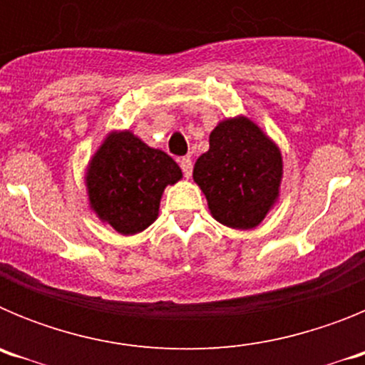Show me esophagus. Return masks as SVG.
I'll return each instance as SVG.
<instances>
[{
    "label": "esophagus",
    "mask_w": 365,
    "mask_h": 365,
    "mask_svg": "<svg viewBox=\"0 0 365 365\" xmlns=\"http://www.w3.org/2000/svg\"><path fill=\"white\" fill-rule=\"evenodd\" d=\"M179 164H180V170H182V173H185L186 179H190V177H192V168H193L192 159H190V157H182V159L179 160Z\"/></svg>",
    "instance_id": "esophagus-1"
}]
</instances>
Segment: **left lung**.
Instances as JSON below:
<instances>
[{
  "label": "left lung",
  "mask_w": 365,
  "mask_h": 365,
  "mask_svg": "<svg viewBox=\"0 0 365 365\" xmlns=\"http://www.w3.org/2000/svg\"><path fill=\"white\" fill-rule=\"evenodd\" d=\"M282 151L247 117L227 118L210 133V150L193 166L215 221L237 230L256 228L279 197Z\"/></svg>",
  "instance_id": "1"
}]
</instances>
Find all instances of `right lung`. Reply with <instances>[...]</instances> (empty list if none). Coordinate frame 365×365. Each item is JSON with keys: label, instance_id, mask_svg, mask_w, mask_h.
Instances as JSON below:
<instances>
[{"label": "right lung", "instance_id": "1", "mask_svg": "<svg viewBox=\"0 0 365 365\" xmlns=\"http://www.w3.org/2000/svg\"><path fill=\"white\" fill-rule=\"evenodd\" d=\"M182 177L175 160L131 131H113L89 160L86 186L91 210L118 234L133 235L159 215L163 192Z\"/></svg>", "mask_w": 365, "mask_h": 365}]
</instances>
